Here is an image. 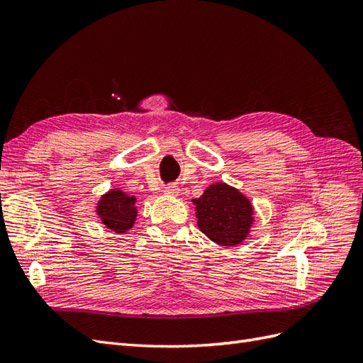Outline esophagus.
Here are the masks:
<instances>
[{
    "label": "esophagus",
    "mask_w": 363,
    "mask_h": 363,
    "mask_svg": "<svg viewBox=\"0 0 363 363\" xmlns=\"http://www.w3.org/2000/svg\"><path fill=\"white\" fill-rule=\"evenodd\" d=\"M164 195H169V196H177L179 194H180V189H179V186H175V184H169V186H167V188H164Z\"/></svg>",
    "instance_id": "34e87169"
}]
</instances>
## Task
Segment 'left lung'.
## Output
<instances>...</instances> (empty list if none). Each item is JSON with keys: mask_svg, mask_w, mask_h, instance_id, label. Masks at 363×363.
I'll return each mask as SVG.
<instances>
[{"mask_svg": "<svg viewBox=\"0 0 363 363\" xmlns=\"http://www.w3.org/2000/svg\"><path fill=\"white\" fill-rule=\"evenodd\" d=\"M196 225L221 247H236L250 236L255 207L245 194L224 182L212 183L200 199L192 200Z\"/></svg>", "mask_w": 363, "mask_h": 363, "instance_id": "obj_1", "label": "left lung"}]
</instances>
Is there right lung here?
<instances>
[{"instance_id": "right-lung-1", "label": "right lung", "mask_w": 363, "mask_h": 363, "mask_svg": "<svg viewBox=\"0 0 363 363\" xmlns=\"http://www.w3.org/2000/svg\"><path fill=\"white\" fill-rule=\"evenodd\" d=\"M136 196L124 192L121 188H112L96 201L95 213L106 228L116 235H125L135 225L138 218Z\"/></svg>"}]
</instances>
